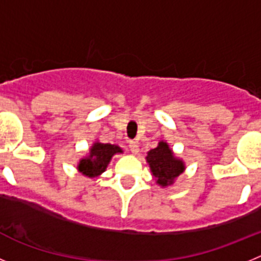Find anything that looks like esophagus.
I'll return each instance as SVG.
<instances>
[{
    "label": "esophagus",
    "instance_id": "1",
    "mask_svg": "<svg viewBox=\"0 0 261 261\" xmlns=\"http://www.w3.org/2000/svg\"><path fill=\"white\" fill-rule=\"evenodd\" d=\"M129 149L132 151L133 154H137L140 151V146H138L137 141H129Z\"/></svg>",
    "mask_w": 261,
    "mask_h": 261
}]
</instances>
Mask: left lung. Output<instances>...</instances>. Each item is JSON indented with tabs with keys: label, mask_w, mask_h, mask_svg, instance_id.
<instances>
[{
	"label": "left lung",
	"mask_w": 261,
	"mask_h": 261,
	"mask_svg": "<svg viewBox=\"0 0 261 261\" xmlns=\"http://www.w3.org/2000/svg\"><path fill=\"white\" fill-rule=\"evenodd\" d=\"M146 163L149 165L154 180L159 187L166 188L175 183L186 171V163L176 156L166 141H159L155 149L147 151Z\"/></svg>",
	"instance_id": "1"
}]
</instances>
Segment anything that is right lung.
I'll use <instances>...</instances> for the list:
<instances>
[{"mask_svg": "<svg viewBox=\"0 0 261 261\" xmlns=\"http://www.w3.org/2000/svg\"><path fill=\"white\" fill-rule=\"evenodd\" d=\"M116 154H123V149L117 145L103 144L96 140L90 146L87 155L82 156L78 161L77 170L90 179L100 176L107 170L112 156Z\"/></svg>", "mask_w": 261, "mask_h": 261, "instance_id": "1", "label": "right lung"}]
</instances>
